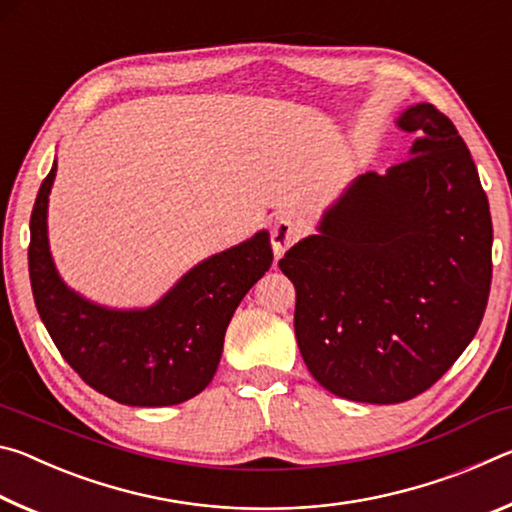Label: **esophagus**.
<instances>
[{"label":"esophagus","mask_w":512,"mask_h":512,"mask_svg":"<svg viewBox=\"0 0 512 512\" xmlns=\"http://www.w3.org/2000/svg\"><path fill=\"white\" fill-rule=\"evenodd\" d=\"M302 237V225L289 212H280L271 223V244L273 253L280 257Z\"/></svg>","instance_id":"34e87169"}]
</instances>
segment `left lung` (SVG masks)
<instances>
[{"instance_id":"1","label":"left lung","mask_w":512,"mask_h":512,"mask_svg":"<svg viewBox=\"0 0 512 512\" xmlns=\"http://www.w3.org/2000/svg\"><path fill=\"white\" fill-rule=\"evenodd\" d=\"M397 126L418 135L411 158L359 176L318 235L280 259L302 359L352 402L397 404L431 388L474 339L490 296L492 219L470 149L431 103Z\"/></svg>"}]
</instances>
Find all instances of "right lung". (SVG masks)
I'll list each match as a JSON object with an SVG mask.
<instances>
[{
  "mask_svg": "<svg viewBox=\"0 0 512 512\" xmlns=\"http://www.w3.org/2000/svg\"><path fill=\"white\" fill-rule=\"evenodd\" d=\"M56 162L31 212L29 275L51 341L85 384L128 406H171L210 384L223 336L241 298L273 262L271 237L253 239L194 266L149 309H108L60 280L49 253L47 203Z\"/></svg>",
  "mask_w": 512,
  "mask_h": 512,
  "instance_id": "right-lung-1",
  "label": "right lung"
}]
</instances>
